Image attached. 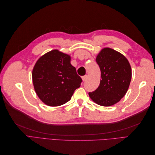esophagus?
<instances>
[{
  "mask_svg": "<svg viewBox=\"0 0 155 155\" xmlns=\"http://www.w3.org/2000/svg\"><path fill=\"white\" fill-rule=\"evenodd\" d=\"M87 75H85V76H83L82 77V80L83 81H85V80H86V79H87Z\"/></svg>",
  "mask_w": 155,
  "mask_h": 155,
  "instance_id": "1",
  "label": "esophagus"
}]
</instances>
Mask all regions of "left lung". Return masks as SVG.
Segmentation results:
<instances>
[{"instance_id": "1", "label": "left lung", "mask_w": 155, "mask_h": 155, "mask_svg": "<svg viewBox=\"0 0 155 155\" xmlns=\"http://www.w3.org/2000/svg\"><path fill=\"white\" fill-rule=\"evenodd\" d=\"M96 61L101 70L100 86L89 92L91 99L97 105L109 107L119 102L128 91L132 70L129 61L119 51L103 48Z\"/></svg>"}]
</instances>
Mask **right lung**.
Here are the masks:
<instances>
[{
	"label": "right lung",
	"instance_id": "add662e5",
	"mask_svg": "<svg viewBox=\"0 0 155 155\" xmlns=\"http://www.w3.org/2000/svg\"><path fill=\"white\" fill-rule=\"evenodd\" d=\"M70 59V55L55 49L37 61L32 81L37 95L45 104L58 107L66 104L80 87L82 79Z\"/></svg>",
	"mask_w": 155,
	"mask_h": 155
}]
</instances>
